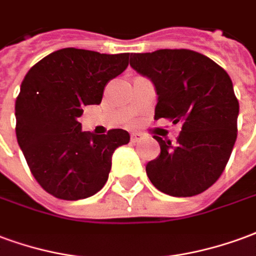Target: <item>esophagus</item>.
<instances>
[{"mask_svg": "<svg viewBox=\"0 0 256 256\" xmlns=\"http://www.w3.org/2000/svg\"><path fill=\"white\" fill-rule=\"evenodd\" d=\"M144 139V136H143V134H140V132H134V134H130V142L132 143H138V142H140Z\"/></svg>", "mask_w": 256, "mask_h": 256, "instance_id": "obj_1", "label": "esophagus"}]
</instances>
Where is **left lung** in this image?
I'll return each instance as SVG.
<instances>
[{"mask_svg":"<svg viewBox=\"0 0 256 256\" xmlns=\"http://www.w3.org/2000/svg\"><path fill=\"white\" fill-rule=\"evenodd\" d=\"M130 64L156 87L154 118L182 122L176 144L154 136L161 154L146 165L150 182L172 196L202 194L222 174L238 138V100L229 74L187 49L132 53Z\"/></svg>","mask_w":256,"mask_h":256,"instance_id":"left-lung-1","label":"left lung"}]
</instances>
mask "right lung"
<instances>
[{"mask_svg": "<svg viewBox=\"0 0 256 256\" xmlns=\"http://www.w3.org/2000/svg\"><path fill=\"white\" fill-rule=\"evenodd\" d=\"M130 53L57 50L30 69L16 98V138L35 180L64 200L92 196L108 182L112 156L130 142L124 130H82L87 105H100L105 86L128 66Z\"/></svg>", "mask_w": 256, "mask_h": 256, "instance_id": "add662e5", "label": "right lung"}]
</instances>
